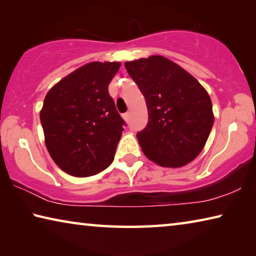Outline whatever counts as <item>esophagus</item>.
Instances as JSON below:
<instances>
[{"mask_svg": "<svg viewBox=\"0 0 256 256\" xmlns=\"http://www.w3.org/2000/svg\"><path fill=\"white\" fill-rule=\"evenodd\" d=\"M128 112H125V114H123V118L125 120H128Z\"/></svg>", "mask_w": 256, "mask_h": 256, "instance_id": "1", "label": "esophagus"}]
</instances>
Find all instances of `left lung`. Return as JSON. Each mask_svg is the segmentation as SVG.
Here are the masks:
<instances>
[{"label":"left lung","instance_id":"8db88e82","mask_svg":"<svg viewBox=\"0 0 256 256\" xmlns=\"http://www.w3.org/2000/svg\"><path fill=\"white\" fill-rule=\"evenodd\" d=\"M125 68L148 108V124L136 134L146 158L172 168L196 159L214 120L206 90L183 68L160 55L125 62Z\"/></svg>","mask_w":256,"mask_h":256}]
</instances>
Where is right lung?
<instances>
[{"label": "right lung", "mask_w": 256, "mask_h": 256, "mask_svg": "<svg viewBox=\"0 0 256 256\" xmlns=\"http://www.w3.org/2000/svg\"><path fill=\"white\" fill-rule=\"evenodd\" d=\"M120 66V62L84 64L46 94L40 110L45 144L68 175H96L114 160L125 123L108 84Z\"/></svg>", "instance_id": "add662e5"}]
</instances>
